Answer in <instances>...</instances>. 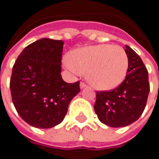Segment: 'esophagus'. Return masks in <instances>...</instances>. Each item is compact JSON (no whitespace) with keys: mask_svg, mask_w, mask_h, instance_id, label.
Returning <instances> with one entry per match:
<instances>
[{"mask_svg":"<svg viewBox=\"0 0 159 159\" xmlns=\"http://www.w3.org/2000/svg\"><path fill=\"white\" fill-rule=\"evenodd\" d=\"M85 87H87V84L85 83V82H80V88L83 89Z\"/></svg>","mask_w":159,"mask_h":159,"instance_id":"34e87169","label":"esophagus"}]
</instances>
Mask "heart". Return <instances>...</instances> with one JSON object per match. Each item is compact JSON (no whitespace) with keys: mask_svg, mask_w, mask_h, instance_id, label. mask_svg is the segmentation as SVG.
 I'll return each mask as SVG.
<instances>
[{"mask_svg":"<svg viewBox=\"0 0 159 159\" xmlns=\"http://www.w3.org/2000/svg\"><path fill=\"white\" fill-rule=\"evenodd\" d=\"M64 62L75 74L87 73L89 82L100 90L118 87L125 79L129 68V57L125 50L109 44L78 49Z\"/></svg>","mask_w":159,"mask_h":159,"instance_id":"1","label":"heart"}]
</instances>
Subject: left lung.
<instances>
[{
	"instance_id": "1",
	"label": "left lung",
	"mask_w": 159,
	"mask_h": 159,
	"mask_svg": "<svg viewBox=\"0 0 159 159\" xmlns=\"http://www.w3.org/2000/svg\"><path fill=\"white\" fill-rule=\"evenodd\" d=\"M129 68L125 79L111 90L97 91L94 106L101 123L110 127H124L142 115L149 93L148 72L139 55L126 45Z\"/></svg>"
}]
</instances>
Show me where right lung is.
<instances>
[{
  "label": "right lung",
  "mask_w": 159,
  "mask_h": 159,
  "mask_svg": "<svg viewBox=\"0 0 159 159\" xmlns=\"http://www.w3.org/2000/svg\"><path fill=\"white\" fill-rule=\"evenodd\" d=\"M63 42L42 38L20 52L12 68L10 89L13 105L29 125L48 129L62 122L68 106L80 91V81L61 75Z\"/></svg>",
  "instance_id": "add662e5"
}]
</instances>
